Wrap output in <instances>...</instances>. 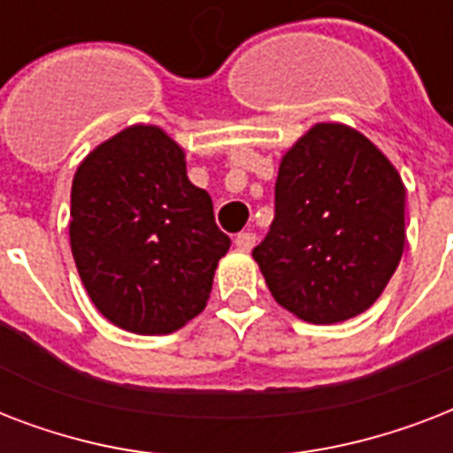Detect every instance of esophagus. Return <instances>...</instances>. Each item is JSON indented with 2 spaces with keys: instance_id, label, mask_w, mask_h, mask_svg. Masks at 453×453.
I'll return each instance as SVG.
<instances>
[{
  "instance_id": "34e87169",
  "label": "esophagus",
  "mask_w": 453,
  "mask_h": 453,
  "mask_svg": "<svg viewBox=\"0 0 453 453\" xmlns=\"http://www.w3.org/2000/svg\"><path fill=\"white\" fill-rule=\"evenodd\" d=\"M256 240H258V237H256V233H240L237 237H234V244H237V249H240V251H251L256 244Z\"/></svg>"
}]
</instances>
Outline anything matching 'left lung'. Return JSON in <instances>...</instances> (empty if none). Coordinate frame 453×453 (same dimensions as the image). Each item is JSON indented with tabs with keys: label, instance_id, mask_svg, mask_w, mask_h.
<instances>
[{
	"label": "left lung",
	"instance_id": "8db88e82",
	"mask_svg": "<svg viewBox=\"0 0 453 453\" xmlns=\"http://www.w3.org/2000/svg\"><path fill=\"white\" fill-rule=\"evenodd\" d=\"M404 195L369 138L315 124L282 157L275 219L251 251L275 301L310 324L372 308L404 251Z\"/></svg>",
	"mask_w": 453,
	"mask_h": 453
}]
</instances>
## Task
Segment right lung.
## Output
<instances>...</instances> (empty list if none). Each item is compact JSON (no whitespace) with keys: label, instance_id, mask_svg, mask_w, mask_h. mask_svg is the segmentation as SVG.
<instances>
[{"label":"right lung","instance_id":"1","mask_svg":"<svg viewBox=\"0 0 453 453\" xmlns=\"http://www.w3.org/2000/svg\"><path fill=\"white\" fill-rule=\"evenodd\" d=\"M70 247L88 298L119 329L162 336L204 310L230 237L159 127L136 124L77 166Z\"/></svg>","mask_w":453,"mask_h":453}]
</instances>
